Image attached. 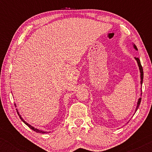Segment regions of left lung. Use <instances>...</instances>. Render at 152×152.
<instances>
[{
    "instance_id": "left-lung-1",
    "label": "left lung",
    "mask_w": 152,
    "mask_h": 152,
    "mask_svg": "<svg viewBox=\"0 0 152 152\" xmlns=\"http://www.w3.org/2000/svg\"><path fill=\"white\" fill-rule=\"evenodd\" d=\"M133 47H134V49L137 50H138L137 48V46H136V45H135V44H134V43H133ZM135 58V60L137 61V64H138V66H139V72H140V78H141L140 83H141V86H142V83H143V78H144V72H143L142 66V65H141L140 60H139V58ZM142 88H141V94H140V96H142ZM141 100H142V98H141V97H140V98H139V99H138V101H137V107H136L135 112H134V113H136V111H137V109H139V105H140V103H141Z\"/></svg>"
}]
</instances>
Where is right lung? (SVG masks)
<instances>
[{
    "mask_svg": "<svg viewBox=\"0 0 152 152\" xmlns=\"http://www.w3.org/2000/svg\"><path fill=\"white\" fill-rule=\"evenodd\" d=\"M15 107H16V104H15ZM16 110H17V113H18V116H19V117H20V119H21V121L23 122L24 124H26L29 127V128L30 129H31L32 130H34V132H37V133H42V134H45V133H49V132H44V131H42V130H39V129H36V128H35V127H34V126H31V125H30L28 123H27V122H26L25 120L23 119V118H22V116H20V114H19V112H18V109H16Z\"/></svg>",
    "mask_w": 152,
    "mask_h": 152,
    "instance_id": "right-lung-1",
    "label": "right lung"
}]
</instances>
